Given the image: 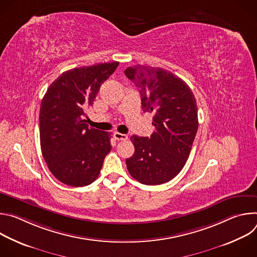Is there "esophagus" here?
Returning a JSON list of instances; mask_svg holds the SVG:
<instances>
[{
	"instance_id": "34e87169",
	"label": "esophagus",
	"mask_w": 257,
	"mask_h": 257,
	"mask_svg": "<svg viewBox=\"0 0 257 257\" xmlns=\"http://www.w3.org/2000/svg\"><path fill=\"white\" fill-rule=\"evenodd\" d=\"M114 138H115L116 140L122 141V140H127V139H128V136H127L126 134H122V133H119V132H115V133H114Z\"/></svg>"
}]
</instances>
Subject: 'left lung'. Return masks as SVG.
I'll list each match as a JSON object with an SVG mask.
<instances>
[{
	"label": "left lung",
	"mask_w": 257,
	"mask_h": 257,
	"mask_svg": "<svg viewBox=\"0 0 257 257\" xmlns=\"http://www.w3.org/2000/svg\"><path fill=\"white\" fill-rule=\"evenodd\" d=\"M125 75L141 96L144 113H153L151 137L132 135L135 153L126 160L130 175L145 185H160L185 166L198 129L197 104L185 81L163 68L135 65Z\"/></svg>",
	"instance_id": "left-lung-1"
}]
</instances>
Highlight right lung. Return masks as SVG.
<instances>
[{
	"label": "right lung",
	"instance_id": "1",
	"mask_svg": "<svg viewBox=\"0 0 257 257\" xmlns=\"http://www.w3.org/2000/svg\"><path fill=\"white\" fill-rule=\"evenodd\" d=\"M119 62L71 69L49 86L40 109L43 157L52 174L73 187L87 186L111 152V134L88 128L85 111Z\"/></svg>",
	"mask_w": 257,
	"mask_h": 257
}]
</instances>
